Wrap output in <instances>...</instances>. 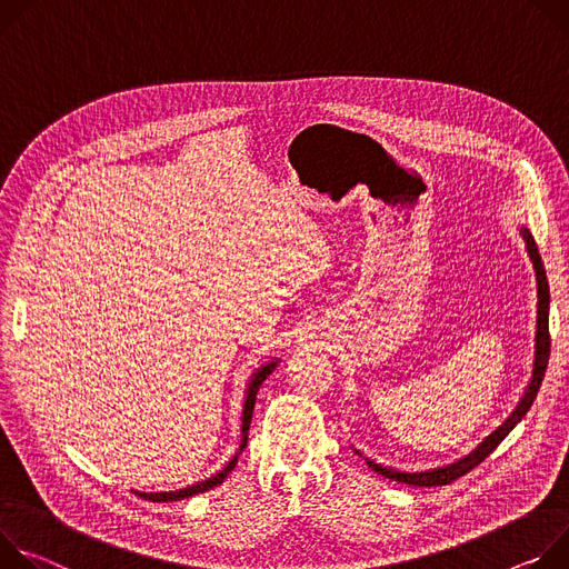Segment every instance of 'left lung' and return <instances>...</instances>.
<instances>
[{
  "instance_id": "left-lung-1",
  "label": "left lung",
  "mask_w": 569,
  "mask_h": 569,
  "mask_svg": "<svg viewBox=\"0 0 569 569\" xmlns=\"http://www.w3.org/2000/svg\"><path fill=\"white\" fill-rule=\"evenodd\" d=\"M522 237L527 241V250L531 256V262H533V269H536V282H538V328H536V361H533V377H531V385L522 398V402L518 405V409L511 413V418L503 422L497 431H492L483 443L470 455L466 457L463 461L450 466V468H440V470H431V472H398V470H391V468H382L380 463H372V461H366L368 468H372L377 475H382L391 481H398V483H409V486H425V488H433V486H448L461 477H466L468 472H472L481 461H486V457H490L497 446L501 443L503 438L509 436V431L527 416V411L531 409L536 396H538V389L542 385V377H545V370H547V363H549V348H551V339H549V284H547V273H545V267H542V260H540V252H538V246L533 241V237L529 234V230H522Z\"/></svg>"
}]
</instances>
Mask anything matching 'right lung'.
<instances>
[{
  "label": "right lung",
  "instance_id": "right-lung-1",
  "mask_svg": "<svg viewBox=\"0 0 569 569\" xmlns=\"http://www.w3.org/2000/svg\"><path fill=\"white\" fill-rule=\"evenodd\" d=\"M273 366L276 363H271V366H264L258 375H256V380L250 382V387H248V396H246V407H243V422H241V446H239V452L232 457V461L219 472V475H214L212 479H208V481H201V483H197V486H192V488H184V490H176V492H136V495H140V497H144V499H149V501H178V499H184V497H192V495H199V492H206V490H210V488H214V486H219L230 472H232V468L237 466V459H239V455H241V450L246 448V443H248V427H250V418H252V407H256V396H258V391H260V387H262V382L267 380V375L273 370Z\"/></svg>",
  "mask_w": 569,
  "mask_h": 569
}]
</instances>
